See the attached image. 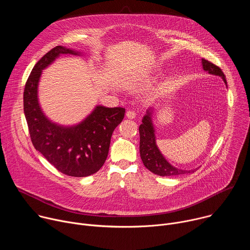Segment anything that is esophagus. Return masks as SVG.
<instances>
[{"mask_svg":"<svg viewBox=\"0 0 250 250\" xmlns=\"http://www.w3.org/2000/svg\"><path fill=\"white\" fill-rule=\"evenodd\" d=\"M136 117V113L134 112V111H127L126 112V118H128V119H134Z\"/></svg>","mask_w":250,"mask_h":250,"instance_id":"34e87169","label":"esophagus"}]
</instances>
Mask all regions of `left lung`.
Listing matches in <instances>:
<instances>
[{
	"instance_id": "left-lung-1",
	"label": "left lung",
	"mask_w": 250,
	"mask_h": 250,
	"mask_svg": "<svg viewBox=\"0 0 250 250\" xmlns=\"http://www.w3.org/2000/svg\"><path fill=\"white\" fill-rule=\"evenodd\" d=\"M202 64L205 71H208L209 74L222 77L227 84L226 75L219 66L204 58L202 59ZM139 152L141 160L144 162L145 166L152 173L159 176H177L186 173H192L197 170H184L176 168L163 157L156 146L154 128L151 121V112L149 111L142 119V124L139 125Z\"/></svg>"
}]
</instances>
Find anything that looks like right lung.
<instances>
[{"label":"right lung","instance_id":"1","mask_svg":"<svg viewBox=\"0 0 250 250\" xmlns=\"http://www.w3.org/2000/svg\"><path fill=\"white\" fill-rule=\"evenodd\" d=\"M61 54H78L55 46L34 65L23 91V112L34 148L59 172L86 177L98 172L108 157L111 137L125 117V108L96 106L81 124L64 127L51 123L38 100V85L42 70Z\"/></svg>","mask_w":250,"mask_h":250}]
</instances>
